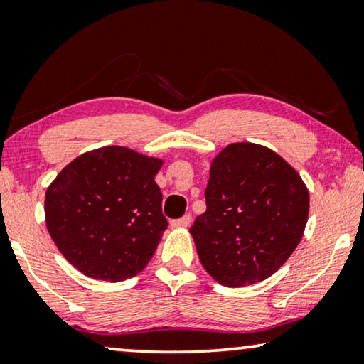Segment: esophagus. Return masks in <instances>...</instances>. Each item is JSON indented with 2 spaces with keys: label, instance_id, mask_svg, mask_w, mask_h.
Segmentation results:
<instances>
[{
  "label": "esophagus",
  "instance_id": "1",
  "mask_svg": "<svg viewBox=\"0 0 364 364\" xmlns=\"http://www.w3.org/2000/svg\"><path fill=\"white\" fill-rule=\"evenodd\" d=\"M192 222V215L191 213H187V215H183L182 218H177V220H172V227H188Z\"/></svg>",
  "mask_w": 364,
  "mask_h": 364
}]
</instances>
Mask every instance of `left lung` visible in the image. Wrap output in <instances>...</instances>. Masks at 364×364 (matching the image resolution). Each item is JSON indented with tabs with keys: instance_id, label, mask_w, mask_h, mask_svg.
<instances>
[{
	"instance_id": "left-lung-1",
	"label": "left lung",
	"mask_w": 364,
	"mask_h": 364,
	"mask_svg": "<svg viewBox=\"0 0 364 364\" xmlns=\"http://www.w3.org/2000/svg\"><path fill=\"white\" fill-rule=\"evenodd\" d=\"M207 210L191 227L213 280L238 288L267 280L300 243L310 196L298 172L268 147L227 146L212 161Z\"/></svg>"
}]
</instances>
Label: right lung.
<instances>
[{"mask_svg": "<svg viewBox=\"0 0 364 364\" xmlns=\"http://www.w3.org/2000/svg\"><path fill=\"white\" fill-rule=\"evenodd\" d=\"M161 159L109 146L68 164L48 187L46 227L59 252L86 277L122 282L142 272L167 218L154 181Z\"/></svg>", "mask_w": 364, "mask_h": 364, "instance_id": "add662e5", "label": "right lung"}]
</instances>
